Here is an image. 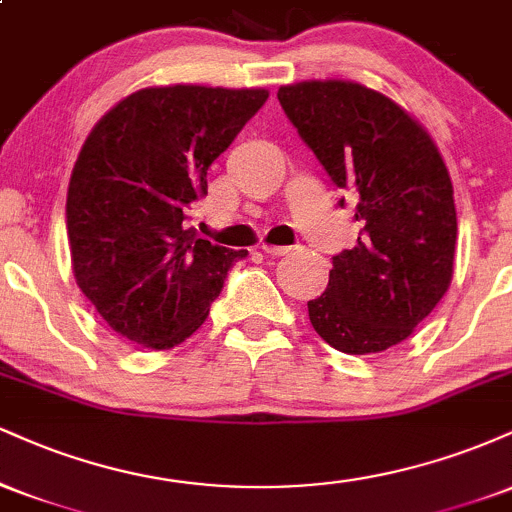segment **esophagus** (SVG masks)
Here are the masks:
<instances>
[{"label":"esophagus","mask_w":512,"mask_h":512,"mask_svg":"<svg viewBox=\"0 0 512 512\" xmlns=\"http://www.w3.org/2000/svg\"><path fill=\"white\" fill-rule=\"evenodd\" d=\"M262 250L272 257H281V255H286L291 248H286V245H262Z\"/></svg>","instance_id":"34e87169"}]
</instances>
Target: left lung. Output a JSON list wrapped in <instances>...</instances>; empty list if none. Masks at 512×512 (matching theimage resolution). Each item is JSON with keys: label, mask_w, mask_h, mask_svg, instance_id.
Segmentation results:
<instances>
[{"label": "left lung", "mask_w": 512, "mask_h": 512, "mask_svg": "<svg viewBox=\"0 0 512 512\" xmlns=\"http://www.w3.org/2000/svg\"><path fill=\"white\" fill-rule=\"evenodd\" d=\"M279 103L334 185L356 199V248L332 257L308 315L344 354L409 337L452 281L457 214L436 142L402 105L354 81L281 86ZM344 207V199H339Z\"/></svg>", "instance_id": "8db88e82"}]
</instances>
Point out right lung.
<instances>
[{
  "mask_svg": "<svg viewBox=\"0 0 512 512\" xmlns=\"http://www.w3.org/2000/svg\"><path fill=\"white\" fill-rule=\"evenodd\" d=\"M269 98L264 88L151 86L91 129L67 190L74 279L120 337L173 349L195 334L228 269V250L185 226L207 170Z\"/></svg>",
  "mask_w": 512,
  "mask_h": 512,
  "instance_id": "right-lung-1",
  "label": "right lung"
}]
</instances>
